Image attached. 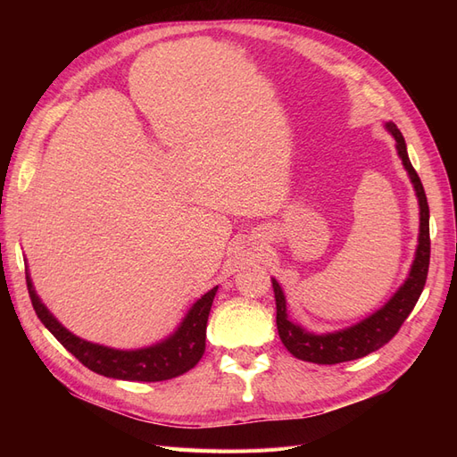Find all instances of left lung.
Wrapping results in <instances>:
<instances>
[{"label": "left lung", "mask_w": 457, "mask_h": 457, "mask_svg": "<svg viewBox=\"0 0 457 457\" xmlns=\"http://www.w3.org/2000/svg\"><path fill=\"white\" fill-rule=\"evenodd\" d=\"M395 141L398 156L403 160L404 168L410 175V181L416 188V196L420 202V238L416 259L411 262V269L406 282L398 287V292L385 303V305L364 318L351 328H345L331 334H312L299 324H294L287 318L286 297L280 284L272 278V289L276 299V326H278V336L284 343V347L292 353L299 361L314 362V364H339L362 358L373 351L381 349L383 345L389 343L400 326L404 324L410 312L416 307V303L425 287L427 272H428V257H431V238H428V204L421 179L413 170V165L408 158L406 141L400 129L393 121L385 123Z\"/></svg>", "instance_id": "1"}]
</instances>
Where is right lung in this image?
Listing matches in <instances>:
<instances>
[{"label": "right lung", "instance_id": "add662e5", "mask_svg": "<svg viewBox=\"0 0 457 457\" xmlns=\"http://www.w3.org/2000/svg\"><path fill=\"white\" fill-rule=\"evenodd\" d=\"M26 286H29L37 318L61 341L66 351H71L81 364L99 376L126 381H165L183 376L185 371L195 368L205 351L207 316H210L212 303L217 294V286L204 294L168 339L145 349L120 351L71 334L41 303L29 274H26Z\"/></svg>", "mask_w": 457, "mask_h": 457}]
</instances>
